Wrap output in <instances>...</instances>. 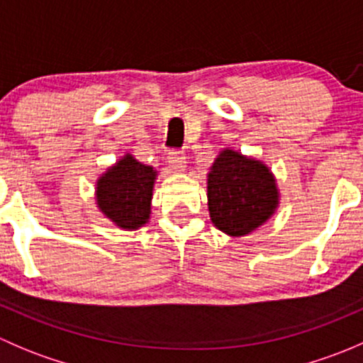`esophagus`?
Here are the masks:
<instances>
[{"instance_id":"esophagus-1","label":"esophagus","mask_w":363,"mask_h":363,"mask_svg":"<svg viewBox=\"0 0 363 363\" xmlns=\"http://www.w3.org/2000/svg\"><path fill=\"white\" fill-rule=\"evenodd\" d=\"M168 164H170L172 170L175 172H182L186 168V156L182 151H177V149H174V151H170V155H168Z\"/></svg>"}]
</instances>
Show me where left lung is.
I'll list each match as a JSON object with an SVG mask.
<instances>
[{
  "instance_id": "left-lung-1",
  "label": "left lung",
  "mask_w": 363,
  "mask_h": 363,
  "mask_svg": "<svg viewBox=\"0 0 363 363\" xmlns=\"http://www.w3.org/2000/svg\"><path fill=\"white\" fill-rule=\"evenodd\" d=\"M207 199L216 228L232 237H242L274 214L279 193L269 167L225 149L207 175Z\"/></svg>"
}]
</instances>
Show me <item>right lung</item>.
Instances as JSON below:
<instances>
[{"label":"right lung","instance_id":"add662e5","mask_svg":"<svg viewBox=\"0 0 363 363\" xmlns=\"http://www.w3.org/2000/svg\"><path fill=\"white\" fill-rule=\"evenodd\" d=\"M155 179L152 167L126 155L98 179V207L121 228H140L151 214Z\"/></svg>","mask_w":363,"mask_h":363}]
</instances>
